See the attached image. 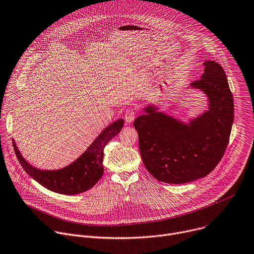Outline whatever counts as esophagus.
<instances>
[{"mask_svg":"<svg viewBox=\"0 0 254 254\" xmlns=\"http://www.w3.org/2000/svg\"><path fill=\"white\" fill-rule=\"evenodd\" d=\"M124 118H125V121L127 123H131L133 122L134 118H135V111L133 109H128L126 112H125V115H124Z\"/></svg>","mask_w":254,"mask_h":254,"instance_id":"34e87169","label":"esophagus"}]
</instances>
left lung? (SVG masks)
I'll return each instance as SVG.
<instances>
[{
	"instance_id": "left-lung-1",
	"label": "left lung",
	"mask_w": 254,
	"mask_h": 254,
	"mask_svg": "<svg viewBox=\"0 0 254 254\" xmlns=\"http://www.w3.org/2000/svg\"><path fill=\"white\" fill-rule=\"evenodd\" d=\"M204 73L190 84L208 99V110L181 122L148 105L134 121L142 161L158 181L183 184L208 175L219 163L234 120L233 96L220 64L207 60Z\"/></svg>"
}]
</instances>
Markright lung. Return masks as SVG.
Instances as JSON below:
<instances>
[{
	"mask_svg": "<svg viewBox=\"0 0 254 254\" xmlns=\"http://www.w3.org/2000/svg\"><path fill=\"white\" fill-rule=\"evenodd\" d=\"M124 120L118 119L107 126L84 153L70 165L58 170H41L32 166L20 153L13 140L15 153L24 170L45 188L65 195H75L92 188L104 172V148L123 128Z\"/></svg>",
	"mask_w": 254,
	"mask_h": 254,
	"instance_id": "obj_1",
	"label": "right lung"
}]
</instances>
